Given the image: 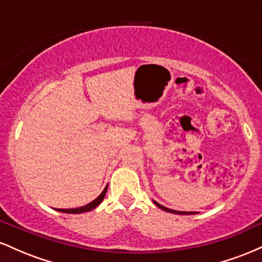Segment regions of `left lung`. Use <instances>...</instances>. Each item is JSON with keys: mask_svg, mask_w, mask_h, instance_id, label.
I'll return each mask as SVG.
<instances>
[{"mask_svg": "<svg viewBox=\"0 0 262 262\" xmlns=\"http://www.w3.org/2000/svg\"><path fill=\"white\" fill-rule=\"evenodd\" d=\"M154 203L156 204V206L159 207V208H161L162 210H165V212H170V213H175V214H194L193 212H179V210H173V209H169V208H166V207H164V206H161V204H159L158 202H155L154 201Z\"/></svg>", "mask_w": 262, "mask_h": 262, "instance_id": "left-lung-1", "label": "left lung"}]
</instances>
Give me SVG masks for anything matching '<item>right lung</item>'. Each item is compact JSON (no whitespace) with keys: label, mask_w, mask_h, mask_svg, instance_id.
<instances>
[{"label":"right lung","mask_w":262,"mask_h":262,"mask_svg":"<svg viewBox=\"0 0 262 262\" xmlns=\"http://www.w3.org/2000/svg\"><path fill=\"white\" fill-rule=\"evenodd\" d=\"M106 192H107V186H106V188L103 189V192H102V193L100 194V196H98L97 198H96L95 201H92L91 203L86 204V206H83V207H80V208H73V209H58V210H59V212H62V213H71V214H79V213L89 212V210L95 209L96 207H97L98 204H100V203L102 202V201H103L104 196H106Z\"/></svg>","instance_id":"1"}]
</instances>
